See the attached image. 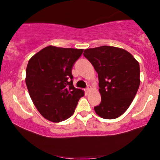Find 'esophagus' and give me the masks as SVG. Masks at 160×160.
<instances>
[{"label": "esophagus", "mask_w": 160, "mask_h": 160, "mask_svg": "<svg viewBox=\"0 0 160 160\" xmlns=\"http://www.w3.org/2000/svg\"><path fill=\"white\" fill-rule=\"evenodd\" d=\"M91 88H92V87H91L90 86H87V87H86V91L87 92H89V91H90Z\"/></svg>", "instance_id": "34e87169"}]
</instances>
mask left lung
<instances>
[{
    "mask_svg": "<svg viewBox=\"0 0 160 160\" xmlns=\"http://www.w3.org/2000/svg\"><path fill=\"white\" fill-rule=\"evenodd\" d=\"M83 56L98 73L102 102L94 108L95 113L107 120L120 117L140 85L138 62L128 51L110 46L86 49Z\"/></svg>",
    "mask_w": 160,
    "mask_h": 160,
    "instance_id": "1",
    "label": "left lung"
}]
</instances>
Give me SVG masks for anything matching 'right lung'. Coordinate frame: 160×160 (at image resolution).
Segmentation results:
<instances>
[{
    "label": "right lung",
    "instance_id": "1",
    "mask_svg": "<svg viewBox=\"0 0 160 160\" xmlns=\"http://www.w3.org/2000/svg\"><path fill=\"white\" fill-rule=\"evenodd\" d=\"M82 52V49L49 46L28 61L25 83L29 95L40 114L51 122L71 117L84 95V91L73 85L71 73Z\"/></svg>",
    "mask_w": 160,
    "mask_h": 160
}]
</instances>
